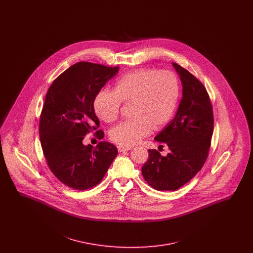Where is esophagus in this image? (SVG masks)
<instances>
[{
	"mask_svg": "<svg viewBox=\"0 0 253 253\" xmlns=\"http://www.w3.org/2000/svg\"><path fill=\"white\" fill-rule=\"evenodd\" d=\"M132 148L131 147H123V146H121V145H119L118 146V150H119V152H125V151H130Z\"/></svg>",
	"mask_w": 253,
	"mask_h": 253,
	"instance_id": "esophagus-1",
	"label": "esophagus"
}]
</instances>
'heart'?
Listing matches in <instances>:
<instances>
[{"instance_id":"b5f03b06","label":"heart","mask_w":253,"mask_h":253,"mask_svg":"<svg viewBox=\"0 0 253 253\" xmlns=\"http://www.w3.org/2000/svg\"><path fill=\"white\" fill-rule=\"evenodd\" d=\"M180 96V84L171 71L138 69L120 78L114 91L100 90L94 99L98 119L116 121L121 113V102L130 103L129 121H122L110 132L117 144L131 147L140 142L154 130H160L171 120Z\"/></svg>"}]
</instances>
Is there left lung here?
<instances>
[{
  "mask_svg": "<svg viewBox=\"0 0 253 253\" xmlns=\"http://www.w3.org/2000/svg\"><path fill=\"white\" fill-rule=\"evenodd\" d=\"M172 66L180 77L182 98L175 117L155 137L167 144L169 153L162 157L149 150L141 169L145 180L157 191H175L193 178L207 160L213 132L212 106L204 85L177 63Z\"/></svg>",
  "mask_w": 253,
  "mask_h": 253,
  "instance_id": "left-lung-1",
  "label": "left lung"
}]
</instances>
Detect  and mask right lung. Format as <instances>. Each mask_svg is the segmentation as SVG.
Instances as JSON below:
<instances>
[{
    "mask_svg": "<svg viewBox=\"0 0 253 253\" xmlns=\"http://www.w3.org/2000/svg\"><path fill=\"white\" fill-rule=\"evenodd\" d=\"M119 69L81 61L60 74L47 91L40 120L41 144L51 171L75 190L97 185L118 155L109 142L100 141L94 148L83 140L99 127L94 99ZM95 134L101 139L104 132Z\"/></svg>",
    "mask_w": 253,
    "mask_h": 253,
    "instance_id": "right-lung-1",
    "label": "right lung"
}]
</instances>
